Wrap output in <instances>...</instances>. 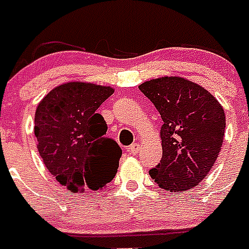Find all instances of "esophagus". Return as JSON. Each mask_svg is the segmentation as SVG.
<instances>
[{
  "mask_svg": "<svg viewBox=\"0 0 249 249\" xmlns=\"http://www.w3.org/2000/svg\"><path fill=\"white\" fill-rule=\"evenodd\" d=\"M129 151L132 152V154H138V151H140V143H133L129 147Z\"/></svg>",
  "mask_w": 249,
  "mask_h": 249,
  "instance_id": "34e87169",
  "label": "esophagus"
}]
</instances>
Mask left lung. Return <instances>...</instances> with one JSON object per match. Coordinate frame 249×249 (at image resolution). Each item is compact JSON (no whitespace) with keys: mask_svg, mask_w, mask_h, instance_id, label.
I'll return each instance as SVG.
<instances>
[{"mask_svg":"<svg viewBox=\"0 0 249 249\" xmlns=\"http://www.w3.org/2000/svg\"><path fill=\"white\" fill-rule=\"evenodd\" d=\"M140 90L163 120V156L148 173L169 193L193 189L212 169L222 147V106L203 86L176 76L146 81Z\"/></svg>","mask_w":249,"mask_h":249,"instance_id":"obj_1","label":"left lung"}]
</instances>
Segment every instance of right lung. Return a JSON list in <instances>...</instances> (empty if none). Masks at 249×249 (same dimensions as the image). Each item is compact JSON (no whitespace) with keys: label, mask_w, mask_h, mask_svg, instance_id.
<instances>
[{"label":"right lung","mask_w":249,"mask_h":249,"mask_svg":"<svg viewBox=\"0 0 249 249\" xmlns=\"http://www.w3.org/2000/svg\"><path fill=\"white\" fill-rule=\"evenodd\" d=\"M113 93L109 86L67 83L45 95L35 115L37 150L45 166L72 193L97 191L115 177L120 146L106 137L99 106Z\"/></svg>","instance_id":"obj_1"}]
</instances>
